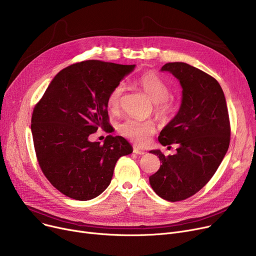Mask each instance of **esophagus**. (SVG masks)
Here are the masks:
<instances>
[{
    "mask_svg": "<svg viewBox=\"0 0 256 256\" xmlns=\"http://www.w3.org/2000/svg\"><path fill=\"white\" fill-rule=\"evenodd\" d=\"M134 152H135L136 154H139V156H142L145 154V150H141V148H138V147H134Z\"/></svg>",
    "mask_w": 256,
    "mask_h": 256,
    "instance_id": "34e87169",
    "label": "esophagus"
}]
</instances>
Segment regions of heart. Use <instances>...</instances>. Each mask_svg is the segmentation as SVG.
I'll return each instance as SVG.
<instances>
[{"mask_svg":"<svg viewBox=\"0 0 256 256\" xmlns=\"http://www.w3.org/2000/svg\"><path fill=\"white\" fill-rule=\"evenodd\" d=\"M138 85L154 102V109L158 116L162 118L171 117L176 111V104L169 96V87L156 74L147 72L137 80ZM124 85L117 84L109 93L106 98V106L111 112L116 113L120 109L121 100L124 93ZM121 136L137 144H145L156 130L152 120H143L128 117L117 126Z\"/></svg>","mask_w":256,"mask_h":256,"instance_id":"b5f03b06","label":"heart"}]
</instances>
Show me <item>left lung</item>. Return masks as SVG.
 <instances>
[{
    "label": "left lung",
    "mask_w": 256,
    "mask_h": 256,
    "mask_svg": "<svg viewBox=\"0 0 256 256\" xmlns=\"http://www.w3.org/2000/svg\"><path fill=\"white\" fill-rule=\"evenodd\" d=\"M182 87L178 115L162 130L160 143L176 144V154L158 156L160 169L150 178L154 191L176 202L196 194L210 182L220 166L230 142V122L223 90L208 74L184 62L166 63Z\"/></svg>",
    "instance_id": "8db88e82"
}]
</instances>
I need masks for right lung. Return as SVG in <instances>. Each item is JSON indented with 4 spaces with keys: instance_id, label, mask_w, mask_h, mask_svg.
I'll use <instances>...</instances> for the list:
<instances>
[{
    "instance_id": "1",
    "label": "right lung",
    "mask_w": 256,
    "mask_h": 256,
    "mask_svg": "<svg viewBox=\"0 0 256 256\" xmlns=\"http://www.w3.org/2000/svg\"><path fill=\"white\" fill-rule=\"evenodd\" d=\"M135 65L87 60L62 70L35 104L31 130L40 169L65 196L90 200L110 184L115 164L132 154L122 137L89 136L109 128L106 98Z\"/></svg>"
}]
</instances>
